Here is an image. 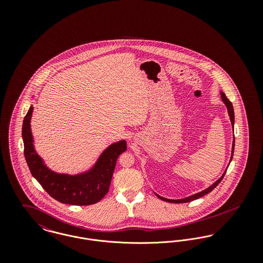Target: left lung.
Instances as JSON below:
<instances>
[{
    "mask_svg": "<svg viewBox=\"0 0 263 263\" xmlns=\"http://www.w3.org/2000/svg\"><path fill=\"white\" fill-rule=\"evenodd\" d=\"M221 97H222V100H223V102H224V104L226 105V107H227V109H228V113H229V116H230V120H231V124H232V126H233V128H234V122H235V115H234V108H233V105H232V103H231V101L226 97L225 93L224 92H222L221 91ZM233 132H234V129H233ZM234 147H235V138H233V144H232V154H231V158H230V162L232 161V159H233V155H234ZM228 169V168H227ZM226 171L223 173V175L215 182V183H213L211 186H209V187L206 188V189H204V190H202V191H199V192H197V193H194V194H192V195H190V196H187V197H184V198H180V199H169V198H165V197H163V196H160L159 194H157L156 192H155V194L160 198V199H162V200H164V201H168V202H173V203H183V202H189V201H191V200H194V199H197V198H199V197H201V196H203V195H205V194H208V193H210L214 188L216 187V186H218V184L222 181V179L224 178V176H225Z\"/></svg>",
    "mask_w": 263,
    "mask_h": 263,
    "instance_id": "1",
    "label": "left lung"
}]
</instances>
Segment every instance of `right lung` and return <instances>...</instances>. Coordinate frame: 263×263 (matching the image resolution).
<instances>
[{"instance_id": "right-lung-1", "label": "right lung", "mask_w": 263, "mask_h": 263, "mask_svg": "<svg viewBox=\"0 0 263 263\" xmlns=\"http://www.w3.org/2000/svg\"><path fill=\"white\" fill-rule=\"evenodd\" d=\"M32 112L31 105L22 125L24 156L32 176L51 197L62 203L89 205L101 200L109 190L118 156L126 151L125 140L109 145L87 171L74 175L58 173L46 166L34 148L30 124Z\"/></svg>"}]
</instances>
